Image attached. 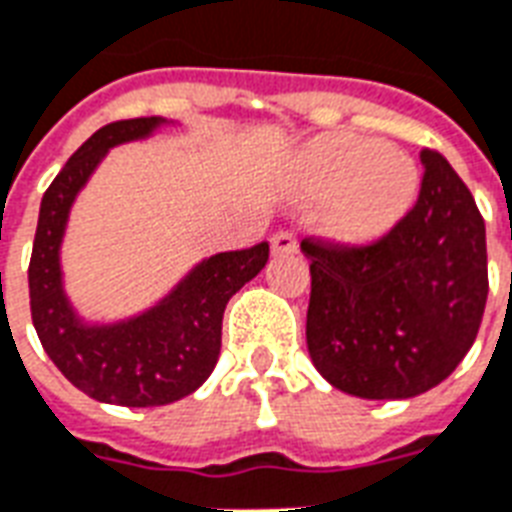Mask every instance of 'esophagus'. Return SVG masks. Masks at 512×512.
<instances>
[{"label": "esophagus", "mask_w": 512, "mask_h": 512, "mask_svg": "<svg viewBox=\"0 0 512 512\" xmlns=\"http://www.w3.org/2000/svg\"><path fill=\"white\" fill-rule=\"evenodd\" d=\"M299 251V240L293 232H277L272 235V253L275 256H291V253Z\"/></svg>", "instance_id": "1"}]
</instances>
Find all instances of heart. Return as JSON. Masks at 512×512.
Here are the masks:
<instances>
[{
	"label": "heart",
	"mask_w": 512,
	"mask_h": 512,
	"mask_svg": "<svg viewBox=\"0 0 512 512\" xmlns=\"http://www.w3.org/2000/svg\"><path fill=\"white\" fill-rule=\"evenodd\" d=\"M293 181L304 197H331L328 229L350 243L382 237L406 216L419 192V170L408 154L355 133H331L304 146Z\"/></svg>",
	"instance_id": "obj_1"
}]
</instances>
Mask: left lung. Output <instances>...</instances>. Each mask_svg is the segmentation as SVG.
<instances>
[{
	"mask_svg": "<svg viewBox=\"0 0 512 512\" xmlns=\"http://www.w3.org/2000/svg\"><path fill=\"white\" fill-rule=\"evenodd\" d=\"M414 208L366 245L304 237L312 291L307 350L336 390L422 395L462 363L489 296L486 227L443 154L422 152Z\"/></svg>",
	"mask_w": 512,
	"mask_h": 512,
	"instance_id": "obj_1",
	"label": "left lung"
}]
</instances>
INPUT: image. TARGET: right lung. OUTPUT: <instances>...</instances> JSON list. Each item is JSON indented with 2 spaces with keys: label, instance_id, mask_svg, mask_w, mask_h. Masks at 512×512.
Wrapping results in <instances>:
<instances>
[{
  "label": "right lung",
  "instance_id": "right-lung-1",
  "mask_svg": "<svg viewBox=\"0 0 512 512\" xmlns=\"http://www.w3.org/2000/svg\"><path fill=\"white\" fill-rule=\"evenodd\" d=\"M160 122V117L112 122L71 154L42 197L29 261L31 320L50 360L85 395L128 408L181 400L211 376L227 301L269 259V243L216 253L138 318L114 326H87L77 318L63 293L58 256L71 202L112 146L146 138Z\"/></svg>",
  "mask_w": 512,
  "mask_h": 512
}]
</instances>
